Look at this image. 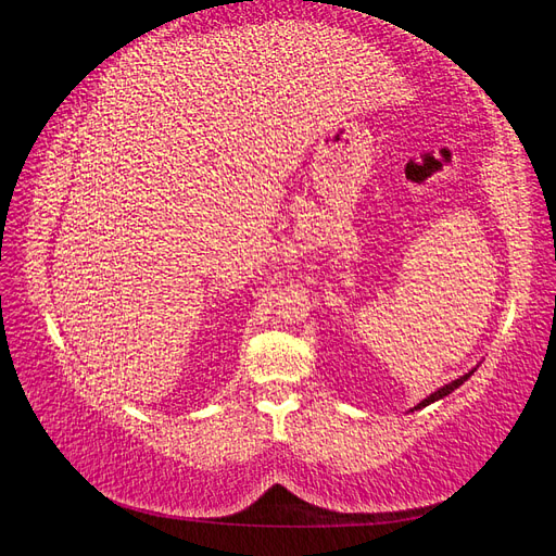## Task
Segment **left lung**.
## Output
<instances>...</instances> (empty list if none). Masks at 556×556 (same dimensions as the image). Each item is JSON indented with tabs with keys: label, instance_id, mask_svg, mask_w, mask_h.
<instances>
[{
	"label": "left lung",
	"instance_id": "left-lung-1",
	"mask_svg": "<svg viewBox=\"0 0 556 556\" xmlns=\"http://www.w3.org/2000/svg\"><path fill=\"white\" fill-rule=\"evenodd\" d=\"M478 371V366L476 368H470V371L468 374H464V376H459L457 380H452V382H447V384H443V387H439V390H435V392H431L427 399H422V401H419L417 403V406L415 408H410V413L413 410H419V408H427L429 406V403H433V401H439V399H443V396H447V394H452L454 390H457V387H462L470 376H473Z\"/></svg>",
	"mask_w": 556,
	"mask_h": 556
}]
</instances>
